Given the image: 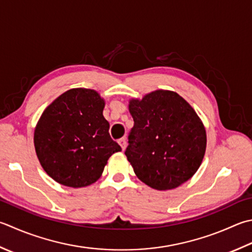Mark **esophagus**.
<instances>
[{
  "label": "esophagus",
  "instance_id": "obj_1",
  "mask_svg": "<svg viewBox=\"0 0 252 252\" xmlns=\"http://www.w3.org/2000/svg\"><path fill=\"white\" fill-rule=\"evenodd\" d=\"M119 144L122 147V150L125 151L126 147V137H122V139L119 140Z\"/></svg>",
  "mask_w": 252,
  "mask_h": 252
}]
</instances>
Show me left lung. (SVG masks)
Listing matches in <instances>:
<instances>
[{
	"instance_id": "1",
	"label": "left lung",
	"mask_w": 252,
	"mask_h": 252,
	"mask_svg": "<svg viewBox=\"0 0 252 252\" xmlns=\"http://www.w3.org/2000/svg\"><path fill=\"white\" fill-rule=\"evenodd\" d=\"M134 126L125 154L135 175L156 190L174 189L193 176L203 159L206 133L188 102L170 91L132 99Z\"/></svg>"
}]
</instances>
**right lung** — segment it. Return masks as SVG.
<instances>
[{
  "label": "right lung",
  "instance_id": "right-lung-1",
  "mask_svg": "<svg viewBox=\"0 0 252 252\" xmlns=\"http://www.w3.org/2000/svg\"><path fill=\"white\" fill-rule=\"evenodd\" d=\"M105 100L96 91L73 88L50 103L33 134L36 154L44 171L72 188L100 178L109 157L121 151L102 116Z\"/></svg>",
  "mask_w": 252,
  "mask_h": 252
}]
</instances>
